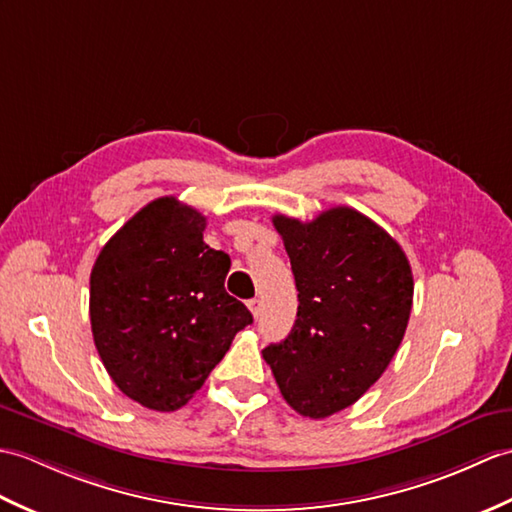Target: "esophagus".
I'll return each instance as SVG.
<instances>
[{
  "label": "esophagus",
  "instance_id": "obj_1",
  "mask_svg": "<svg viewBox=\"0 0 512 512\" xmlns=\"http://www.w3.org/2000/svg\"><path fill=\"white\" fill-rule=\"evenodd\" d=\"M248 310H251V314L257 318L259 312H261V301H259V299H251V301H248Z\"/></svg>",
  "mask_w": 512,
  "mask_h": 512
}]
</instances>
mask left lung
<instances>
[{
	"label": "left lung",
	"mask_w": 512,
	"mask_h": 512,
	"mask_svg": "<svg viewBox=\"0 0 512 512\" xmlns=\"http://www.w3.org/2000/svg\"><path fill=\"white\" fill-rule=\"evenodd\" d=\"M272 224L290 257L299 312L264 360L296 412L325 419L358 401L395 358L412 310L410 261L351 207L312 222L275 216Z\"/></svg>",
	"instance_id": "1"
}]
</instances>
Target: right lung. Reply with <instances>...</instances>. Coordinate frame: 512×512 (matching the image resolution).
I'll use <instances>...</instances> for the list:
<instances>
[{"label":"right lung","mask_w":512,"mask_h":512,"mask_svg":"<svg viewBox=\"0 0 512 512\" xmlns=\"http://www.w3.org/2000/svg\"><path fill=\"white\" fill-rule=\"evenodd\" d=\"M205 227L194 207L157 198L104 244L91 270V331L106 373L157 412L183 408L253 323L224 290L231 259L202 242Z\"/></svg>","instance_id":"right-lung-1"}]
</instances>
